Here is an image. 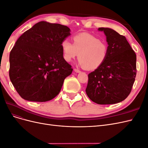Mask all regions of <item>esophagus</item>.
Returning a JSON list of instances; mask_svg holds the SVG:
<instances>
[{"label": "esophagus", "instance_id": "1", "mask_svg": "<svg viewBox=\"0 0 148 148\" xmlns=\"http://www.w3.org/2000/svg\"><path fill=\"white\" fill-rule=\"evenodd\" d=\"M74 71H75L76 73H80V72H81V71H80V70H78V69H74Z\"/></svg>", "mask_w": 148, "mask_h": 148}]
</instances>
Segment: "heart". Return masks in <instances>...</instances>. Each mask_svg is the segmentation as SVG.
Masks as SVG:
<instances>
[{
  "label": "heart",
  "instance_id": "b5f03b06",
  "mask_svg": "<svg viewBox=\"0 0 148 148\" xmlns=\"http://www.w3.org/2000/svg\"><path fill=\"white\" fill-rule=\"evenodd\" d=\"M61 46L66 61L70 62L78 56L79 64L88 70L99 68L108 56L107 44L86 33L75 36L73 43L68 39H64Z\"/></svg>",
  "mask_w": 148,
  "mask_h": 148
}]
</instances>
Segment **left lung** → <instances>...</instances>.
Returning a JSON list of instances; mask_svg holds the SVG:
<instances>
[{
	"mask_svg": "<svg viewBox=\"0 0 148 148\" xmlns=\"http://www.w3.org/2000/svg\"><path fill=\"white\" fill-rule=\"evenodd\" d=\"M106 36L108 56L99 68L88 75L86 92L98 104L122 102L130 95L136 75V56L124 36L112 29L99 28Z\"/></svg>",
	"mask_w": 148,
	"mask_h": 148,
	"instance_id": "left-lung-1",
	"label": "left lung"
}]
</instances>
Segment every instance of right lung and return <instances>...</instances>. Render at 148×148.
I'll return each mask as SVG.
<instances>
[{
  "instance_id": "add662e5",
  "label": "right lung",
  "mask_w": 148,
  "mask_h": 148,
  "mask_svg": "<svg viewBox=\"0 0 148 148\" xmlns=\"http://www.w3.org/2000/svg\"><path fill=\"white\" fill-rule=\"evenodd\" d=\"M70 35L66 26L42 21L18 39L10 53L9 77L23 99L46 102L59 95L73 71L61 46Z\"/></svg>"
}]
</instances>
